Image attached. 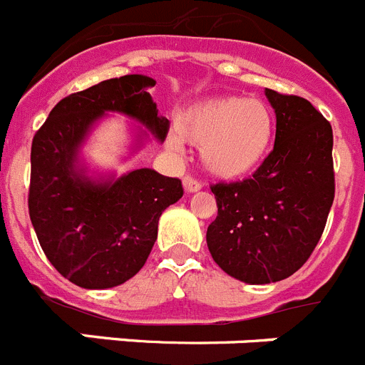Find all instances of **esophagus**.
<instances>
[{
	"instance_id": "34e87169",
	"label": "esophagus",
	"mask_w": 365,
	"mask_h": 365,
	"mask_svg": "<svg viewBox=\"0 0 365 365\" xmlns=\"http://www.w3.org/2000/svg\"><path fill=\"white\" fill-rule=\"evenodd\" d=\"M182 186H185V192H188V193H195L201 190V182L190 175H186L185 179H182Z\"/></svg>"
}]
</instances>
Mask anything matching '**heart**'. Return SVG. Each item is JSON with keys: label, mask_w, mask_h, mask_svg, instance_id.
<instances>
[{"label": "heart", "mask_w": 365, "mask_h": 365, "mask_svg": "<svg viewBox=\"0 0 365 365\" xmlns=\"http://www.w3.org/2000/svg\"><path fill=\"white\" fill-rule=\"evenodd\" d=\"M274 113L259 98L217 96L190 106L177 118V133L166 137L172 153H182V143L199 148L201 163L210 175L225 180L256 172L270 153Z\"/></svg>", "instance_id": "heart-1"}]
</instances>
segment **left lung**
Instances as JSON below:
<instances>
[{"label":"left lung","mask_w":365,"mask_h":365,"mask_svg":"<svg viewBox=\"0 0 365 365\" xmlns=\"http://www.w3.org/2000/svg\"><path fill=\"white\" fill-rule=\"evenodd\" d=\"M265 96L274 150L250 179L212 186L217 217L206 230L215 263L250 285L282 282L309 259L334 199L331 124L302 96Z\"/></svg>","instance_id":"1"}]
</instances>
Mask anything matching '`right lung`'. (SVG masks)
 <instances>
[{"label":"right lung","instance_id":"right-lung-1","mask_svg":"<svg viewBox=\"0 0 365 365\" xmlns=\"http://www.w3.org/2000/svg\"><path fill=\"white\" fill-rule=\"evenodd\" d=\"M153 86L146 74H125L66 96L32 138V227L54 269L82 289H111L133 278L153 248L159 217L182 197L179 179L151 168L117 177L91 172L82 157L109 113L138 124L130 155L151 137L164 143L170 122L148 93Z\"/></svg>","mask_w":365,"mask_h":365}]
</instances>
